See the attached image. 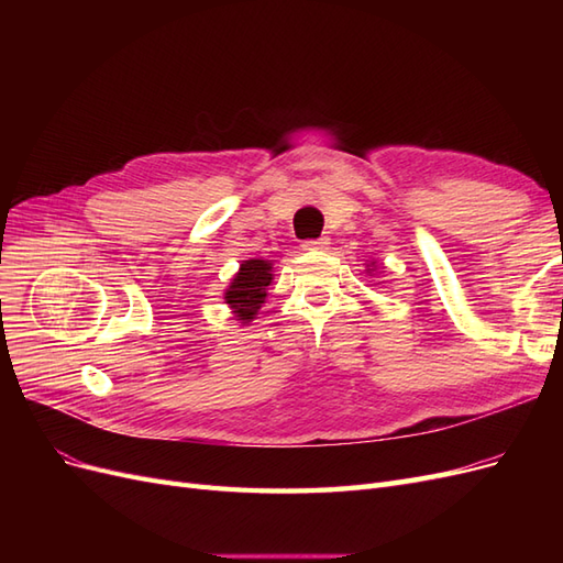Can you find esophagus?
<instances>
[{"label": "esophagus", "mask_w": 563, "mask_h": 563, "mask_svg": "<svg viewBox=\"0 0 563 563\" xmlns=\"http://www.w3.org/2000/svg\"><path fill=\"white\" fill-rule=\"evenodd\" d=\"M329 240L327 236H321V240H310V242H302V251H327L329 249Z\"/></svg>", "instance_id": "esophagus-1"}]
</instances>
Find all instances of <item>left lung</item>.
<instances>
[{"label": "left lung", "instance_id": "1", "mask_svg": "<svg viewBox=\"0 0 563 563\" xmlns=\"http://www.w3.org/2000/svg\"><path fill=\"white\" fill-rule=\"evenodd\" d=\"M366 267H368V269H366V272H376V269H378V265H376V263H368V265H366Z\"/></svg>", "mask_w": 563, "mask_h": 563}]
</instances>
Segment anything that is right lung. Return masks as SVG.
Wrapping results in <instances>:
<instances>
[{"instance_id":"right-lung-1","label":"right lung","mask_w":563,"mask_h":563,"mask_svg":"<svg viewBox=\"0 0 563 563\" xmlns=\"http://www.w3.org/2000/svg\"><path fill=\"white\" fill-rule=\"evenodd\" d=\"M275 267H272L269 261L263 258H251L242 261L236 275L230 279V286L225 288L223 300L228 302V308L236 323L242 327H249V323L258 317L261 308L267 300V286L275 279Z\"/></svg>"}]
</instances>
